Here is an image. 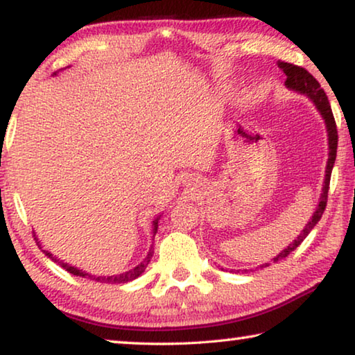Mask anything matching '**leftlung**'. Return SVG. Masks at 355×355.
Masks as SVG:
<instances>
[{
    "label": "left lung",
    "mask_w": 355,
    "mask_h": 355,
    "mask_svg": "<svg viewBox=\"0 0 355 355\" xmlns=\"http://www.w3.org/2000/svg\"><path fill=\"white\" fill-rule=\"evenodd\" d=\"M278 66H280L284 75H286V81H284V85H286L288 88L299 91V92H302V94L309 96L311 101L315 102V105L319 110V113L322 114L325 125H327V133H329V160H327V166H325V179H324L321 201H319V205L316 207V212L313 214V217L309 222V225H306L305 230L300 232V236L297 237V239H295L293 243H289V247L284 248L280 254H277V257L274 258V263H278V261H282L286 257H289V254H291L294 250L297 248L302 242H304L305 237L310 234V231L315 228L319 220H321L322 214L325 211V206H327L330 176H332V168H334L335 159H336V146H338V132H336V124H335L332 108H330L329 98H327V96H325V92L321 88V85L318 83V80L313 77V75L306 71V69L295 66V64L278 61ZM266 266H269V264H263L261 267H266ZM222 270H223V267H222Z\"/></svg>",
    "instance_id": "left-lung-1"
}]
</instances>
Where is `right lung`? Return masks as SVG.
I'll list each match as a JSON object with an SVG mask.
<instances>
[{
    "label": "right lung",
    "instance_id": "add662e5",
    "mask_svg": "<svg viewBox=\"0 0 355 355\" xmlns=\"http://www.w3.org/2000/svg\"><path fill=\"white\" fill-rule=\"evenodd\" d=\"M159 218L160 217H157L155 220H154V234L157 232V223H159ZM45 254L49 258H51L55 261V263H58L60 264L62 269H66L69 274H72V275H77V277H83V278H91V280H94V282H98V283H112V284H119V283H127V282H132V280H135V278H138L139 275L143 274L144 272V269H146L148 267V264H149V261H150V258H153V250H150L149 252V254L146 257V259L143 261L141 264H138L135 269H132V270H129V272H125V274H121V275H113V277H94V275H89V274H86V272H83V270H78V269H75V267H72V266H67L66 263H61L60 259H56V258H53L51 257L50 253H46L45 252Z\"/></svg>",
    "mask_w": 355,
    "mask_h": 355
}]
</instances>
